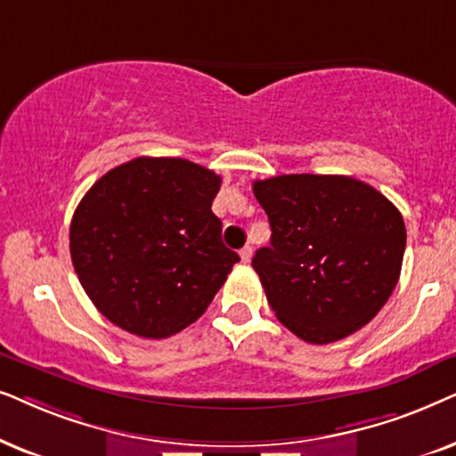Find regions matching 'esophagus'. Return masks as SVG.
<instances>
[{"label": "esophagus", "mask_w": 456, "mask_h": 456, "mask_svg": "<svg viewBox=\"0 0 456 456\" xmlns=\"http://www.w3.org/2000/svg\"><path fill=\"white\" fill-rule=\"evenodd\" d=\"M240 258H241V263H250V258H252V248L250 246H244L240 250Z\"/></svg>", "instance_id": "34e87169"}]
</instances>
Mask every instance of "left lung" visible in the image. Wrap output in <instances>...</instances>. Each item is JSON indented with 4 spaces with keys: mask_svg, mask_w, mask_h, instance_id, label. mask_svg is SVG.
Returning a JSON list of instances; mask_svg holds the SVG:
<instances>
[{
    "mask_svg": "<svg viewBox=\"0 0 456 456\" xmlns=\"http://www.w3.org/2000/svg\"><path fill=\"white\" fill-rule=\"evenodd\" d=\"M271 246L254 254L277 319L308 344L367 325L396 288L406 229L375 187L344 175H279L254 181Z\"/></svg>",
    "mask_w": 456,
    "mask_h": 456,
    "instance_id": "obj_1",
    "label": "left lung"
}]
</instances>
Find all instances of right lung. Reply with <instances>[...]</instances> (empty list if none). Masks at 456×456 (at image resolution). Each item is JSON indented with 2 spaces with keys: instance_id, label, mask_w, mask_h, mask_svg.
Wrapping results in <instances>:
<instances>
[{
  "instance_id": "1",
  "label": "right lung",
  "mask_w": 456,
  "mask_h": 456,
  "mask_svg": "<svg viewBox=\"0 0 456 456\" xmlns=\"http://www.w3.org/2000/svg\"><path fill=\"white\" fill-rule=\"evenodd\" d=\"M221 177L183 158L139 156L97 179L70 223V256L97 311L139 338L204 314L240 256L212 212Z\"/></svg>"
}]
</instances>
